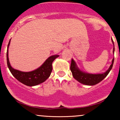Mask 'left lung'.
Listing matches in <instances>:
<instances>
[{
    "instance_id": "1",
    "label": "left lung",
    "mask_w": 120,
    "mask_h": 120,
    "mask_svg": "<svg viewBox=\"0 0 120 120\" xmlns=\"http://www.w3.org/2000/svg\"><path fill=\"white\" fill-rule=\"evenodd\" d=\"M113 44L114 45L113 41L112 39ZM115 52V46L113 47V53ZM114 63V58L112 61V64L110 65L109 68L104 73L101 74H90L83 72L81 71L77 66L76 63L73 59H71V71L72 73L73 77L80 83L86 85L93 86L96 84L99 83L104 78L107 77L110 71L112 69L113 64Z\"/></svg>"
}]
</instances>
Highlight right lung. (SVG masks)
Segmentation results:
<instances>
[{
	"instance_id": "obj_1",
	"label": "right lung",
	"mask_w": 120,
	"mask_h": 120,
	"mask_svg": "<svg viewBox=\"0 0 120 120\" xmlns=\"http://www.w3.org/2000/svg\"><path fill=\"white\" fill-rule=\"evenodd\" d=\"M11 39L8 43L7 52V65L9 71L12 75L15 77L18 81L28 86H34L39 85L45 82L48 78L50 76L52 71V62L55 59L58 57L59 55H52L49 57L44 62L39 68L33 71L24 72L13 69L9 63L8 58V47L10 44Z\"/></svg>"
}]
</instances>
